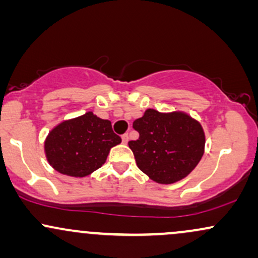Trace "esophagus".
<instances>
[{"instance_id":"obj_1","label":"esophagus","mask_w":258,"mask_h":258,"mask_svg":"<svg viewBox=\"0 0 258 258\" xmlns=\"http://www.w3.org/2000/svg\"><path fill=\"white\" fill-rule=\"evenodd\" d=\"M121 138H122V142L123 143H127V142H128V135H127V133H125V135H122L121 136Z\"/></svg>"}]
</instances>
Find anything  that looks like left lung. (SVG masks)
I'll return each mask as SVG.
<instances>
[{"label":"left lung","instance_id":"left-lung-1","mask_svg":"<svg viewBox=\"0 0 258 258\" xmlns=\"http://www.w3.org/2000/svg\"><path fill=\"white\" fill-rule=\"evenodd\" d=\"M133 128L139 138L128 146L137 166L155 182L170 184L184 178L203 158V127L184 112L162 114L148 109L133 122Z\"/></svg>","mask_w":258,"mask_h":258}]
</instances>
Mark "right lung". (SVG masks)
<instances>
[{
  "label": "right lung",
  "mask_w": 258,
  "mask_h": 258,
  "mask_svg": "<svg viewBox=\"0 0 258 258\" xmlns=\"http://www.w3.org/2000/svg\"><path fill=\"white\" fill-rule=\"evenodd\" d=\"M121 143L111 122L86 112L64 121L49 132L44 150L49 164L58 172L85 177L105 162L110 149Z\"/></svg>",
  "instance_id": "1"
}]
</instances>
